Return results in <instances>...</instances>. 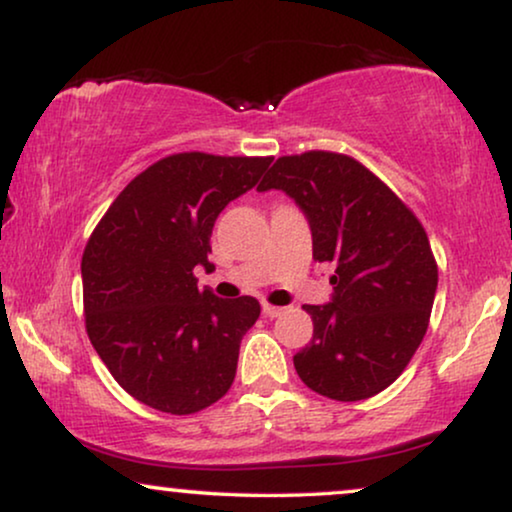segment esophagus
Returning a JSON list of instances; mask_svg holds the SVG:
<instances>
[{
    "mask_svg": "<svg viewBox=\"0 0 512 512\" xmlns=\"http://www.w3.org/2000/svg\"><path fill=\"white\" fill-rule=\"evenodd\" d=\"M263 314H265V317L275 319V317H279V314H284V307H277V305L263 303Z\"/></svg>",
    "mask_w": 512,
    "mask_h": 512,
    "instance_id": "34e87169",
    "label": "esophagus"
}]
</instances>
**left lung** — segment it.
<instances>
[{
  "mask_svg": "<svg viewBox=\"0 0 512 512\" xmlns=\"http://www.w3.org/2000/svg\"><path fill=\"white\" fill-rule=\"evenodd\" d=\"M284 191L312 230L314 261L333 265L331 303L305 305L310 345L293 356L307 387L333 401L387 389L417 352L438 286L422 223L359 160L331 151L277 158L258 191Z\"/></svg>",
  "mask_w": 512,
  "mask_h": 512,
  "instance_id": "obj_1",
  "label": "left lung"
}]
</instances>
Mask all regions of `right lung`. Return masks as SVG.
<instances>
[{"instance_id": "right-lung-1", "label": "right lung", "mask_w": 512, "mask_h": 512, "mask_svg": "<svg viewBox=\"0 0 512 512\" xmlns=\"http://www.w3.org/2000/svg\"><path fill=\"white\" fill-rule=\"evenodd\" d=\"M272 158L174 153L137 174L97 223L81 258L86 331L114 380L149 408L193 415L235 380L256 298H216L214 221L251 191Z\"/></svg>"}]
</instances>
